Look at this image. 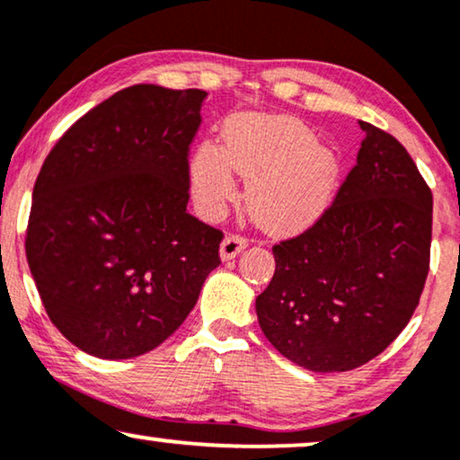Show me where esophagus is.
<instances>
[{
  "label": "esophagus",
  "instance_id": "1",
  "mask_svg": "<svg viewBox=\"0 0 460 460\" xmlns=\"http://www.w3.org/2000/svg\"><path fill=\"white\" fill-rule=\"evenodd\" d=\"M246 246H248V237L231 234L225 237L223 243H220V256H223V261H231L235 259V256L240 254Z\"/></svg>",
  "mask_w": 460,
  "mask_h": 460
}]
</instances>
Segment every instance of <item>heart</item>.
Here are the masks:
<instances>
[{
    "instance_id": "heart-1",
    "label": "heart",
    "mask_w": 460,
    "mask_h": 460,
    "mask_svg": "<svg viewBox=\"0 0 460 460\" xmlns=\"http://www.w3.org/2000/svg\"><path fill=\"white\" fill-rule=\"evenodd\" d=\"M235 172L250 179L248 206L269 229H294L326 210L339 179V159L315 145L301 121L278 115H240L225 126L223 149L204 143L191 162L195 198L218 212L235 198Z\"/></svg>"
}]
</instances>
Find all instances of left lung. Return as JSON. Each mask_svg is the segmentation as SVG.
I'll use <instances>...</instances> for the list:
<instances>
[{
  "label": "left lung",
  "mask_w": 460,
  "mask_h": 460,
  "mask_svg": "<svg viewBox=\"0 0 460 460\" xmlns=\"http://www.w3.org/2000/svg\"><path fill=\"white\" fill-rule=\"evenodd\" d=\"M366 138L332 206L273 246L256 296L269 342L311 372H347L406 328L429 273L433 195L400 140L359 121Z\"/></svg>",
  "instance_id": "1"
}]
</instances>
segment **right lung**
Masks as SVG:
<instances>
[{"label":"right lung","mask_w":460,"mask_h":460,"mask_svg":"<svg viewBox=\"0 0 460 460\" xmlns=\"http://www.w3.org/2000/svg\"><path fill=\"white\" fill-rule=\"evenodd\" d=\"M204 90L137 84L79 118L33 187L27 261L46 314L102 359L162 345L187 320L223 231L187 212Z\"/></svg>","instance_id":"right-lung-1"}]
</instances>
